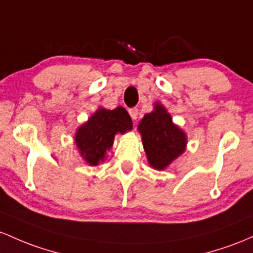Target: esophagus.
<instances>
[{"mask_svg": "<svg viewBox=\"0 0 253 253\" xmlns=\"http://www.w3.org/2000/svg\"><path fill=\"white\" fill-rule=\"evenodd\" d=\"M129 115H130V117L132 118V121H136V119H137V116H138V110L137 109H130Z\"/></svg>", "mask_w": 253, "mask_h": 253, "instance_id": "34e87169", "label": "esophagus"}]
</instances>
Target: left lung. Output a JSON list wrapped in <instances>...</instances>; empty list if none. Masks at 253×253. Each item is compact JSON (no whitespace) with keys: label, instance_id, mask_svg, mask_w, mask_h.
I'll use <instances>...</instances> for the list:
<instances>
[{"label":"left lung","instance_id":"left-lung-1","mask_svg":"<svg viewBox=\"0 0 253 253\" xmlns=\"http://www.w3.org/2000/svg\"><path fill=\"white\" fill-rule=\"evenodd\" d=\"M138 131L153 169H165L185 150V132L173 123L171 115L159 103H155L154 111L142 118Z\"/></svg>","mask_w":253,"mask_h":253}]
</instances>
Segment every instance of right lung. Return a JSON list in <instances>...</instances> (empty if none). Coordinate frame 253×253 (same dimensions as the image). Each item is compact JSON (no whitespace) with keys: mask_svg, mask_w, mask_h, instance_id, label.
<instances>
[{"mask_svg":"<svg viewBox=\"0 0 253 253\" xmlns=\"http://www.w3.org/2000/svg\"><path fill=\"white\" fill-rule=\"evenodd\" d=\"M132 129V122L124 107L106 110L100 107L93 113L75 134V144L89 166H96L105 160L107 150L112 147L115 135Z\"/></svg>","mask_w":253,"mask_h":253,"instance_id":"obj_1","label":"right lung"}]
</instances>
